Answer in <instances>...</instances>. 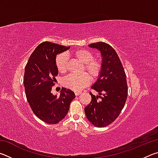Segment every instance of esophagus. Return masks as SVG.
Returning a JSON list of instances; mask_svg holds the SVG:
<instances>
[{
	"label": "esophagus",
	"mask_w": 158,
	"mask_h": 158,
	"mask_svg": "<svg viewBox=\"0 0 158 158\" xmlns=\"http://www.w3.org/2000/svg\"><path fill=\"white\" fill-rule=\"evenodd\" d=\"M80 94H81V92H80V91H77V92H75V95H79Z\"/></svg>",
	"instance_id": "34e87169"
}]
</instances>
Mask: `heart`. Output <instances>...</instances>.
<instances>
[{
  "label": "heart",
  "instance_id": "b5f03b06",
  "mask_svg": "<svg viewBox=\"0 0 158 158\" xmlns=\"http://www.w3.org/2000/svg\"><path fill=\"white\" fill-rule=\"evenodd\" d=\"M73 56L84 64L83 72H86L92 79L99 77L102 70V64L100 61L93 59V55L91 52L89 50L80 49L74 51ZM56 65L59 73H65L68 69V56L65 53H60L57 56L56 58ZM86 73L69 74L63 79L64 86L74 91H79L89 84L90 77Z\"/></svg>",
  "mask_w": 158,
  "mask_h": 158
}]
</instances>
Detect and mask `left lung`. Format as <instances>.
Instances as JSON below:
<instances>
[{
    "label": "left lung",
    "instance_id": "left-lung-1",
    "mask_svg": "<svg viewBox=\"0 0 158 158\" xmlns=\"http://www.w3.org/2000/svg\"><path fill=\"white\" fill-rule=\"evenodd\" d=\"M98 49L102 56V70L91 89L102 96L98 101V96L90 93L91 102L84 108L87 119L94 126L106 127L119 116L127 98L126 75L121 60L113 47L102 42L89 45Z\"/></svg>",
    "mask_w": 158,
    "mask_h": 158
}]
</instances>
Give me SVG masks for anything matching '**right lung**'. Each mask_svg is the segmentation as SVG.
Instances as JSON below:
<instances>
[{
  "mask_svg": "<svg viewBox=\"0 0 158 158\" xmlns=\"http://www.w3.org/2000/svg\"><path fill=\"white\" fill-rule=\"evenodd\" d=\"M69 49V47L50 42H42L32 53L25 67L23 84L26 98L35 115L49 124L62 121L75 98L74 93L65 88H62L58 97L51 93L58 73L56 55Z\"/></svg>",
  "mask_w": 158,
  "mask_h": 158,
  "instance_id": "right-lung-1",
  "label": "right lung"
}]
</instances>
